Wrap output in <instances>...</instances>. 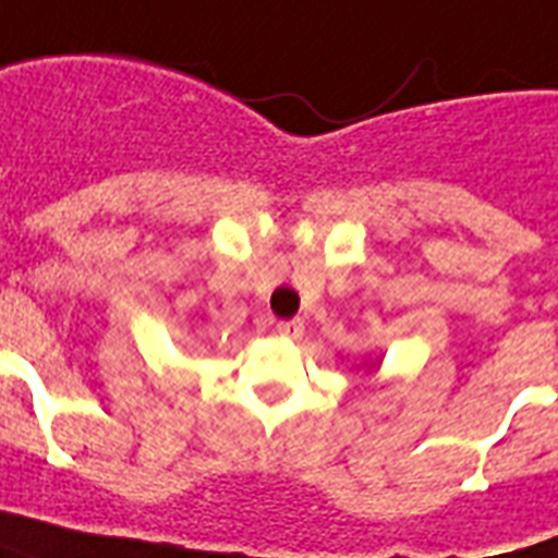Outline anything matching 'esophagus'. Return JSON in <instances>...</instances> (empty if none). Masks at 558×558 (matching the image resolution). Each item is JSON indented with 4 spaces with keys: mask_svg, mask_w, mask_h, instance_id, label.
Masks as SVG:
<instances>
[{
    "mask_svg": "<svg viewBox=\"0 0 558 558\" xmlns=\"http://www.w3.org/2000/svg\"><path fill=\"white\" fill-rule=\"evenodd\" d=\"M278 336H283V339H301V336H304V322H301V318H292V322H280L278 324Z\"/></svg>",
    "mask_w": 558,
    "mask_h": 558,
    "instance_id": "1",
    "label": "esophagus"
}]
</instances>
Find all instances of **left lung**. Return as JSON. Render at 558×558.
<instances>
[{"instance_id":"8db88e82","label":"left lung","mask_w":558,"mask_h":558,"mask_svg":"<svg viewBox=\"0 0 558 558\" xmlns=\"http://www.w3.org/2000/svg\"><path fill=\"white\" fill-rule=\"evenodd\" d=\"M381 365V359H371V362H365V367L367 371H376V367Z\"/></svg>"}]
</instances>
